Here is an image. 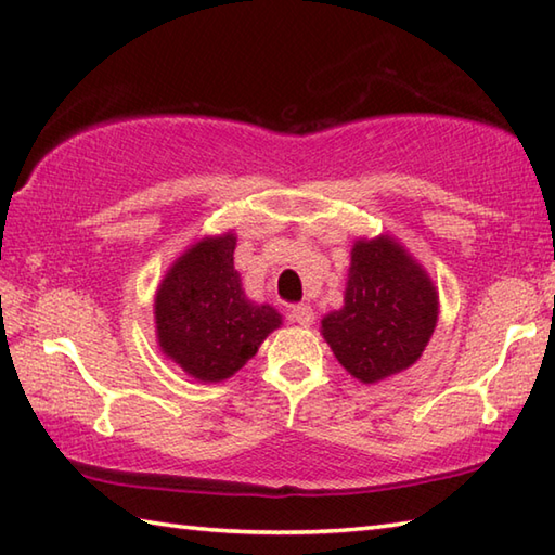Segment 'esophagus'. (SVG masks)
I'll list each match as a JSON object with an SVG mask.
<instances>
[{
	"label": "esophagus",
	"instance_id": "34e87169",
	"mask_svg": "<svg viewBox=\"0 0 555 555\" xmlns=\"http://www.w3.org/2000/svg\"><path fill=\"white\" fill-rule=\"evenodd\" d=\"M291 320L300 326H310L314 322V310L310 308V305H293Z\"/></svg>",
	"mask_w": 555,
	"mask_h": 555
}]
</instances>
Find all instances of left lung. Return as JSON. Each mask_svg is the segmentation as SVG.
I'll return each instance as SVG.
<instances>
[{
	"label": "left lung",
	"mask_w": 555,
	"mask_h": 555,
	"mask_svg": "<svg viewBox=\"0 0 555 555\" xmlns=\"http://www.w3.org/2000/svg\"><path fill=\"white\" fill-rule=\"evenodd\" d=\"M439 298L431 279L391 238L352 247L344 310L326 314L322 334L336 360L372 384L408 370L434 334Z\"/></svg>",
	"instance_id": "8db88e82"
}]
</instances>
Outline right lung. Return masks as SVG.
Masks as SVG:
<instances>
[{"label": "right lung", "instance_id": "obj_1", "mask_svg": "<svg viewBox=\"0 0 555 555\" xmlns=\"http://www.w3.org/2000/svg\"><path fill=\"white\" fill-rule=\"evenodd\" d=\"M233 250V233L199 241L157 291L159 346L199 382L229 379L281 324L274 308L245 298Z\"/></svg>", "mask_w": 555, "mask_h": 555}]
</instances>
